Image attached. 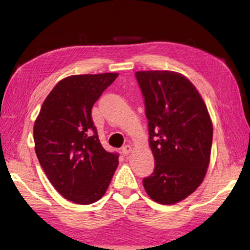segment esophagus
I'll return each instance as SVG.
<instances>
[{"label": "esophagus", "instance_id": "obj_1", "mask_svg": "<svg viewBox=\"0 0 250 250\" xmlns=\"http://www.w3.org/2000/svg\"><path fill=\"white\" fill-rule=\"evenodd\" d=\"M131 151H132V146H131L130 145H126L122 147V153H124L125 155H128Z\"/></svg>", "mask_w": 250, "mask_h": 250}]
</instances>
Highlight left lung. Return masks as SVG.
<instances>
[{
    "instance_id": "8db88e82",
    "label": "left lung",
    "mask_w": 250,
    "mask_h": 250,
    "mask_svg": "<svg viewBox=\"0 0 250 250\" xmlns=\"http://www.w3.org/2000/svg\"><path fill=\"white\" fill-rule=\"evenodd\" d=\"M145 98L154 171L143 179L152 200L175 204L204 180L209 164L213 125L201 95L183 75L137 71Z\"/></svg>"
}]
</instances>
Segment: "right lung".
<instances>
[{
    "label": "right lung",
    "mask_w": 250,
    "mask_h": 250,
    "mask_svg": "<svg viewBox=\"0 0 250 250\" xmlns=\"http://www.w3.org/2000/svg\"><path fill=\"white\" fill-rule=\"evenodd\" d=\"M118 77L116 73L74 75L59 82L45 99L34 125L35 152L57 192L76 204L104 196L119 164L105 151L91 109Z\"/></svg>",
    "instance_id": "obj_1"
}]
</instances>
